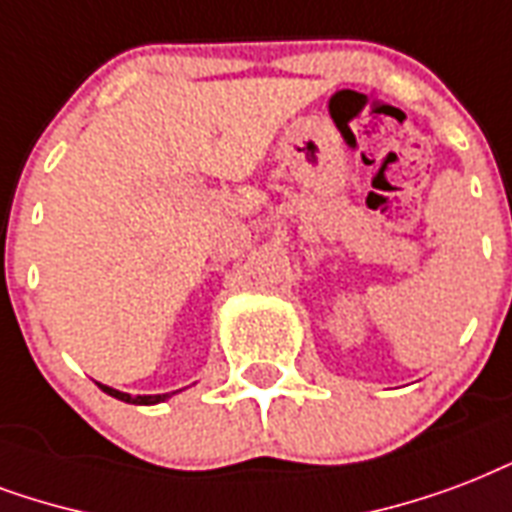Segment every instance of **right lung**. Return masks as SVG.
<instances>
[{
  "instance_id": "obj_1",
  "label": "right lung",
  "mask_w": 512,
  "mask_h": 512,
  "mask_svg": "<svg viewBox=\"0 0 512 512\" xmlns=\"http://www.w3.org/2000/svg\"><path fill=\"white\" fill-rule=\"evenodd\" d=\"M99 386H101V389H104V392H107V395L117 397V400H123V403H134V405H155V403H163V400L169 397V395H139V397H131V395H126V392H117V389H112V386H104V384H99ZM171 395H174V392H171Z\"/></svg>"
}]
</instances>
